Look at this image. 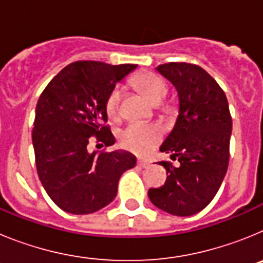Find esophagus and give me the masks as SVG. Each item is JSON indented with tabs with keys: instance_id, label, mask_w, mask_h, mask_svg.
Here are the masks:
<instances>
[{
	"instance_id": "esophagus-1",
	"label": "esophagus",
	"mask_w": 263,
	"mask_h": 263,
	"mask_svg": "<svg viewBox=\"0 0 263 263\" xmlns=\"http://www.w3.org/2000/svg\"><path fill=\"white\" fill-rule=\"evenodd\" d=\"M150 164H152V162H148V160H146V159L138 160V166L142 167V168H147V167H150Z\"/></svg>"
}]
</instances>
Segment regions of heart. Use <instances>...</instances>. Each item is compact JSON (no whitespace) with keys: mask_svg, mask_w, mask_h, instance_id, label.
Listing matches in <instances>:
<instances>
[{"mask_svg":"<svg viewBox=\"0 0 263 263\" xmlns=\"http://www.w3.org/2000/svg\"><path fill=\"white\" fill-rule=\"evenodd\" d=\"M134 84L141 92L154 103H159L168 93L166 81L153 72H145L134 79ZM121 100V88L115 87L105 101L106 115L115 118L118 113ZM160 129L157 125L143 122H130L120 133V143L129 152L145 155L150 153L160 141Z\"/></svg>","mask_w":263,"mask_h":263,"instance_id":"obj_1","label":"heart"}]
</instances>
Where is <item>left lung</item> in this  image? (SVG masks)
Masks as SVG:
<instances>
[{"instance_id":"1","label":"left lung","mask_w":263,"mask_h":263,"mask_svg":"<svg viewBox=\"0 0 263 263\" xmlns=\"http://www.w3.org/2000/svg\"><path fill=\"white\" fill-rule=\"evenodd\" d=\"M157 71L178 90L179 116L160 152L179 166L159 162L168 176L162 187L148 190V197L170 215L191 216L212 201L227 174L231 111L224 90L201 67L173 62Z\"/></svg>"}]
</instances>
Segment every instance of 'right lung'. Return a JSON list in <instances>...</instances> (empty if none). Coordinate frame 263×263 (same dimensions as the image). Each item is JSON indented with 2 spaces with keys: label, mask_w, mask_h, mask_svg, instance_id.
<instances>
[{
  "label": "right lung",
  "mask_w": 263,
  "mask_h": 263,
  "mask_svg": "<svg viewBox=\"0 0 263 263\" xmlns=\"http://www.w3.org/2000/svg\"><path fill=\"white\" fill-rule=\"evenodd\" d=\"M137 64L111 66L83 60L68 64L48 83L35 109L32 146L42 185L51 200L72 215L101 210L117 195L118 180L137 158L122 150L88 152L90 137L116 142L105 101Z\"/></svg>",
  "instance_id": "1"
}]
</instances>
